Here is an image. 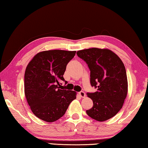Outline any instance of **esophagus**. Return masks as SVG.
I'll use <instances>...</instances> for the list:
<instances>
[{"label":"esophagus","mask_w":148,"mask_h":148,"mask_svg":"<svg viewBox=\"0 0 148 148\" xmlns=\"http://www.w3.org/2000/svg\"><path fill=\"white\" fill-rule=\"evenodd\" d=\"M79 95H80V97H85V95H85L84 91H80L79 93Z\"/></svg>","instance_id":"obj_1"}]
</instances>
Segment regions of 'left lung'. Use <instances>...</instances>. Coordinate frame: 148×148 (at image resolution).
<instances>
[{
	"mask_svg": "<svg viewBox=\"0 0 148 148\" xmlns=\"http://www.w3.org/2000/svg\"><path fill=\"white\" fill-rule=\"evenodd\" d=\"M77 55L88 65L90 83L97 89L94 93H87L93 103L87 114L97 121L108 120L119 112L127 96L125 66L115 53L107 49H84Z\"/></svg>",
	"mask_w": 148,
	"mask_h": 148,
	"instance_id": "8db88e82",
	"label": "left lung"
}]
</instances>
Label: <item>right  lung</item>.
<instances>
[{
	"label": "right lung",
	"instance_id": "add662e5",
	"mask_svg": "<svg viewBox=\"0 0 148 148\" xmlns=\"http://www.w3.org/2000/svg\"><path fill=\"white\" fill-rule=\"evenodd\" d=\"M76 51L50 50L37 53L25 73V94L34 115L47 122L63 116L76 92L63 89L62 81L68 63Z\"/></svg>",
	"mask_w": 148,
	"mask_h": 148
}]
</instances>
